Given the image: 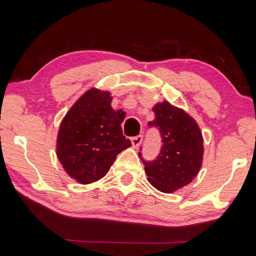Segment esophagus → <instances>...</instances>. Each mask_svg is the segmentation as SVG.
<instances>
[{
	"label": "esophagus",
	"mask_w": 256,
	"mask_h": 256,
	"mask_svg": "<svg viewBox=\"0 0 256 256\" xmlns=\"http://www.w3.org/2000/svg\"><path fill=\"white\" fill-rule=\"evenodd\" d=\"M142 140H144V136H133V138H131L132 146H134V148H138V146L142 144Z\"/></svg>",
	"instance_id": "obj_1"
}]
</instances>
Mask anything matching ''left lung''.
<instances>
[{
    "mask_svg": "<svg viewBox=\"0 0 256 256\" xmlns=\"http://www.w3.org/2000/svg\"><path fill=\"white\" fill-rule=\"evenodd\" d=\"M152 110L154 120L149 128L159 130L162 149L154 160L144 164L149 183L160 192L172 193L190 184L200 170L203 159V138L192 118L170 102L157 104Z\"/></svg>",
    "mask_w": 256,
    "mask_h": 256,
    "instance_id": "1",
    "label": "left lung"
}]
</instances>
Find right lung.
Segmentation results:
<instances>
[{
    "label": "right lung",
    "mask_w": 256,
    "mask_h": 256,
    "mask_svg": "<svg viewBox=\"0 0 256 256\" xmlns=\"http://www.w3.org/2000/svg\"><path fill=\"white\" fill-rule=\"evenodd\" d=\"M110 102V92L90 89L60 123L58 158L66 174L81 184L102 178L116 156L131 146L120 128L124 112H115Z\"/></svg>",
    "instance_id": "1"
}]
</instances>
